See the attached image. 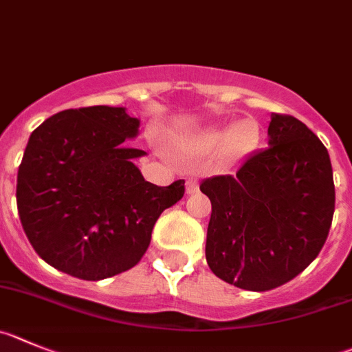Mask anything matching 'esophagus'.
Wrapping results in <instances>:
<instances>
[{"instance_id": "obj_1", "label": "esophagus", "mask_w": 352, "mask_h": 352, "mask_svg": "<svg viewBox=\"0 0 352 352\" xmlns=\"http://www.w3.org/2000/svg\"><path fill=\"white\" fill-rule=\"evenodd\" d=\"M196 191H198V180L187 179L186 180V192H187V195H195Z\"/></svg>"}]
</instances>
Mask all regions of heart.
Here are the masks:
<instances>
[{
	"label": "heart",
	"mask_w": 352,
	"mask_h": 352,
	"mask_svg": "<svg viewBox=\"0 0 352 352\" xmlns=\"http://www.w3.org/2000/svg\"><path fill=\"white\" fill-rule=\"evenodd\" d=\"M254 124L250 121H241V123H238L229 131L228 135L219 133V131H213V133L205 135L201 139V142H199V147L203 151H212L221 146V144H224L222 146L224 156L238 157L250 149L252 142H254Z\"/></svg>",
	"instance_id": "b5f03b06"
}]
</instances>
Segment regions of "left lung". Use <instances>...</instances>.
<instances>
[{"instance_id": "1", "label": "left lung", "mask_w": 352, "mask_h": 352, "mask_svg": "<svg viewBox=\"0 0 352 352\" xmlns=\"http://www.w3.org/2000/svg\"><path fill=\"white\" fill-rule=\"evenodd\" d=\"M269 147L236 173L205 179L212 201L206 262L217 278L250 292L294 280L323 248L335 210L327 147L297 118L271 114Z\"/></svg>"}]
</instances>
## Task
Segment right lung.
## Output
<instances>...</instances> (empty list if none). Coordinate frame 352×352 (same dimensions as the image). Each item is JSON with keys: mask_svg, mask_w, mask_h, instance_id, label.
<instances>
[{"mask_svg": "<svg viewBox=\"0 0 352 352\" xmlns=\"http://www.w3.org/2000/svg\"><path fill=\"white\" fill-rule=\"evenodd\" d=\"M139 120L124 107L91 106L54 114L29 137L17 175V208L36 254L87 281L113 278L140 262L161 212L186 180L157 187L124 146Z\"/></svg>", "mask_w": 352, "mask_h": 352, "instance_id": "1", "label": "right lung"}]
</instances>
